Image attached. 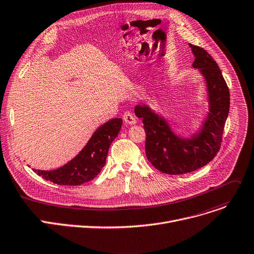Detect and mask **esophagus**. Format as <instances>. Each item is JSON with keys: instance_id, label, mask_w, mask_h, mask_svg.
<instances>
[{"instance_id": "obj_1", "label": "esophagus", "mask_w": 254, "mask_h": 254, "mask_svg": "<svg viewBox=\"0 0 254 254\" xmlns=\"http://www.w3.org/2000/svg\"><path fill=\"white\" fill-rule=\"evenodd\" d=\"M124 121L127 125H134L137 123L136 117H134V115L129 111H127L124 113Z\"/></svg>"}]
</instances>
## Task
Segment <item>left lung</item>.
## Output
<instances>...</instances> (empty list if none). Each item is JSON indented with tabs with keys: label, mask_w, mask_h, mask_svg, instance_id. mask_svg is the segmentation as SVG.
Returning a JSON list of instances; mask_svg holds the SVG:
<instances>
[{
	"label": "left lung",
	"mask_w": 254,
	"mask_h": 254,
	"mask_svg": "<svg viewBox=\"0 0 254 254\" xmlns=\"http://www.w3.org/2000/svg\"><path fill=\"white\" fill-rule=\"evenodd\" d=\"M189 46L195 56L193 67L200 70L207 84L209 112L201 130L190 139H182L164 118L148 106L134 107V113L144 124L147 159L156 170L167 175L194 172L215 157L230 109L229 88L218 65L203 48Z\"/></svg>",
	"instance_id": "left-lung-1"
}]
</instances>
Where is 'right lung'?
I'll return each instance as SVG.
<instances>
[{
    "label": "right lung",
    "instance_id": "add662e5",
    "mask_svg": "<svg viewBox=\"0 0 254 254\" xmlns=\"http://www.w3.org/2000/svg\"><path fill=\"white\" fill-rule=\"evenodd\" d=\"M122 125V118H113L101 126L79 153L58 170L33 171L45 180L57 185L79 186L90 182L105 165L109 147L117 137Z\"/></svg>",
    "mask_w": 254,
    "mask_h": 254
}]
</instances>
